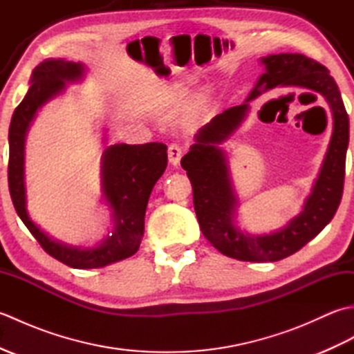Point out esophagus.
<instances>
[{
	"label": "esophagus",
	"instance_id": "esophagus-1",
	"mask_svg": "<svg viewBox=\"0 0 354 354\" xmlns=\"http://www.w3.org/2000/svg\"><path fill=\"white\" fill-rule=\"evenodd\" d=\"M181 156H183V149L179 147L178 145H170L169 146V161L173 165H178L179 161H181Z\"/></svg>",
	"mask_w": 354,
	"mask_h": 354
}]
</instances>
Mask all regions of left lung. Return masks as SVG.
<instances>
[{"mask_svg": "<svg viewBox=\"0 0 354 354\" xmlns=\"http://www.w3.org/2000/svg\"><path fill=\"white\" fill-rule=\"evenodd\" d=\"M263 73L250 99L278 85H292L321 94L333 115V135L324 164L306 201L303 213L288 227L268 236H250L234 225L237 199L231 189L225 155L217 147L237 129L245 118L248 104L232 106L216 115L196 135V145L183 160L193 189V205L202 234L217 251L243 261H277L289 257L310 242L333 219L341 204L345 178L350 123L335 79L324 65L298 53H281L261 59Z\"/></svg>", "mask_w": 354, "mask_h": 354, "instance_id": "8db88e82", "label": "left lung"}]
</instances>
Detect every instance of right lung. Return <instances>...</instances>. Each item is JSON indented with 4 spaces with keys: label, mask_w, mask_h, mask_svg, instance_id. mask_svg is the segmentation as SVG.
I'll return each instance as SVG.
<instances>
[{
    "label": "right lung",
    "mask_w": 354,
    "mask_h": 354,
    "mask_svg": "<svg viewBox=\"0 0 354 354\" xmlns=\"http://www.w3.org/2000/svg\"><path fill=\"white\" fill-rule=\"evenodd\" d=\"M82 64L47 59L32 73L28 88L12 115L9 127V192L21 221L51 257L76 269L103 268L138 251L147 201L155 183L167 167V146L162 142L109 146L103 155V194L114 212L115 228L103 243L89 250L71 248L51 240L30 221L24 190V140L30 123L42 104L61 94L65 82L82 77Z\"/></svg>",
    "instance_id": "1"
}]
</instances>
